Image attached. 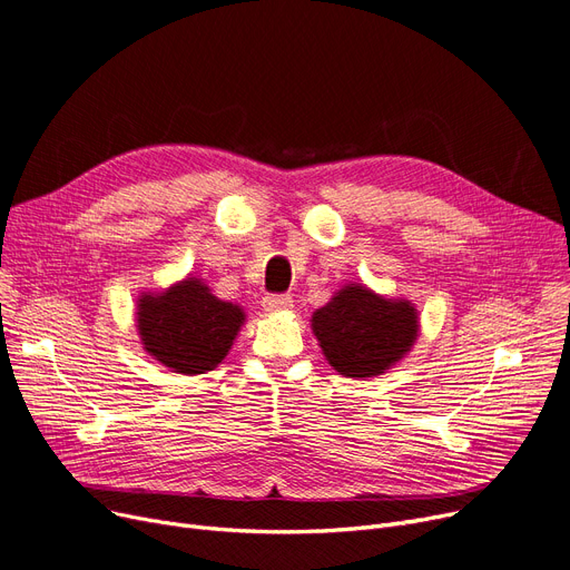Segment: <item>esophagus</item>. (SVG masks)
I'll return each instance as SVG.
<instances>
[{
	"label": "esophagus",
	"mask_w": 570,
	"mask_h": 570,
	"mask_svg": "<svg viewBox=\"0 0 570 570\" xmlns=\"http://www.w3.org/2000/svg\"><path fill=\"white\" fill-rule=\"evenodd\" d=\"M293 307V299L288 295H268L263 299V309L271 314H279V312H288Z\"/></svg>",
	"instance_id": "1"
}]
</instances>
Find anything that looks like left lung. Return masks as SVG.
<instances>
[{"instance_id":"8db88e82","label":"left lung","mask_w":570,"mask_h":570,"mask_svg":"<svg viewBox=\"0 0 570 570\" xmlns=\"http://www.w3.org/2000/svg\"><path fill=\"white\" fill-rule=\"evenodd\" d=\"M312 332L338 375L364 381L383 375L412 351L420 312L405 297H387L351 282L312 314Z\"/></svg>"}]
</instances>
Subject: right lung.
<instances>
[{
	"label": "right lung",
	"mask_w": 570,
	"mask_h": 570,
	"mask_svg": "<svg viewBox=\"0 0 570 570\" xmlns=\"http://www.w3.org/2000/svg\"><path fill=\"white\" fill-rule=\"evenodd\" d=\"M141 348L174 373L213 371L229 355L245 325V312L219 299L208 284L187 275L163 291H144L135 307Z\"/></svg>",
	"instance_id": "obj_1"
}]
</instances>
